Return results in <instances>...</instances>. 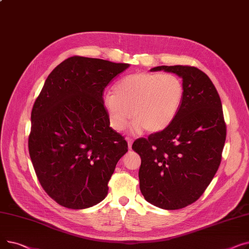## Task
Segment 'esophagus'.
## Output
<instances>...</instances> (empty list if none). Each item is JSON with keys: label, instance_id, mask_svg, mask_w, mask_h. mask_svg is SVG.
Returning a JSON list of instances; mask_svg holds the SVG:
<instances>
[{"label": "esophagus", "instance_id": "esophagus-1", "mask_svg": "<svg viewBox=\"0 0 249 249\" xmlns=\"http://www.w3.org/2000/svg\"><path fill=\"white\" fill-rule=\"evenodd\" d=\"M126 140H127V143H128V148H129V149H131V147H132V143H133L132 139L127 138Z\"/></svg>", "mask_w": 249, "mask_h": 249}]
</instances>
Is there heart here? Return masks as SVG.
I'll use <instances>...</instances> for the list:
<instances>
[{"instance_id": "b5f03b06", "label": "heart", "mask_w": 249, "mask_h": 249, "mask_svg": "<svg viewBox=\"0 0 249 249\" xmlns=\"http://www.w3.org/2000/svg\"><path fill=\"white\" fill-rule=\"evenodd\" d=\"M184 95V85L178 76L142 71L123 77L103 102L116 131H123L132 116L134 133H141L143 129L159 133L176 119Z\"/></svg>"}]
</instances>
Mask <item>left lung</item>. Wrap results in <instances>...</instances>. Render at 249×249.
Instances as JSON below:
<instances>
[{
  "instance_id": "obj_1",
  "label": "left lung",
  "mask_w": 249,
  "mask_h": 249,
  "mask_svg": "<svg viewBox=\"0 0 249 249\" xmlns=\"http://www.w3.org/2000/svg\"><path fill=\"white\" fill-rule=\"evenodd\" d=\"M179 76L184 100L174 122L132 149L141 158L139 186L144 199L165 210L197 201L210 185L221 162L226 125L218 91L209 76L194 67L161 65Z\"/></svg>"
}]
</instances>
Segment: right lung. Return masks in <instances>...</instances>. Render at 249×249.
<instances>
[{
  "label": "right lung",
  "mask_w": 249,
  "mask_h": 249,
  "mask_svg": "<svg viewBox=\"0 0 249 249\" xmlns=\"http://www.w3.org/2000/svg\"><path fill=\"white\" fill-rule=\"evenodd\" d=\"M128 63L72 56L47 76L31 113L30 159L44 191L59 205L86 209L108 194L127 142L110 127L103 93Z\"/></svg>",
  "instance_id": "1"
}]
</instances>
